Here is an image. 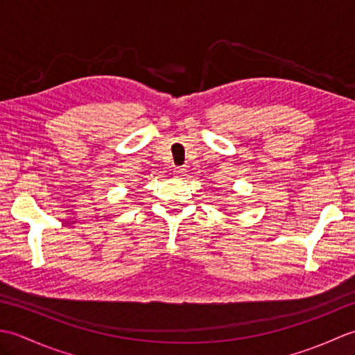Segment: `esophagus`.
Segmentation results:
<instances>
[{"mask_svg": "<svg viewBox=\"0 0 355 355\" xmlns=\"http://www.w3.org/2000/svg\"><path fill=\"white\" fill-rule=\"evenodd\" d=\"M173 175L183 177V175H186V169L184 168H175V169H173Z\"/></svg>", "mask_w": 355, "mask_h": 355, "instance_id": "esophagus-1", "label": "esophagus"}]
</instances>
